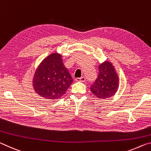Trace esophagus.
<instances>
[{"instance_id": "obj_1", "label": "esophagus", "mask_w": 151, "mask_h": 151, "mask_svg": "<svg viewBox=\"0 0 151 151\" xmlns=\"http://www.w3.org/2000/svg\"><path fill=\"white\" fill-rule=\"evenodd\" d=\"M75 80L76 81H78V82H85V80H86V78H85V76H82V77H81V78H76Z\"/></svg>"}]
</instances>
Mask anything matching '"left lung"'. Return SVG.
I'll list each match as a JSON object with an SVG mask.
<instances>
[{"label":"left lung","instance_id":"left-lung-1","mask_svg":"<svg viewBox=\"0 0 151 151\" xmlns=\"http://www.w3.org/2000/svg\"><path fill=\"white\" fill-rule=\"evenodd\" d=\"M119 88V77L112 64L106 61L99 66L97 78L91 91L97 98L104 99L114 95Z\"/></svg>","mask_w":151,"mask_h":151}]
</instances>
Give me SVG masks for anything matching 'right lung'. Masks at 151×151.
Masks as SVG:
<instances>
[{
  "mask_svg": "<svg viewBox=\"0 0 151 151\" xmlns=\"http://www.w3.org/2000/svg\"><path fill=\"white\" fill-rule=\"evenodd\" d=\"M73 82V78L58 53L42 61L35 75L33 85L39 95L48 99L60 98Z\"/></svg>",
  "mask_w": 151,
  "mask_h": 151,
  "instance_id": "right-lung-1",
  "label": "right lung"
}]
</instances>
